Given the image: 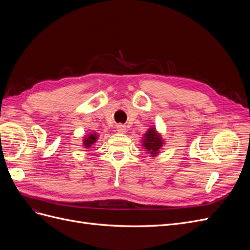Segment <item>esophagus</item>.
<instances>
[{
	"mask_svg": "<svg viewBox=\"0 0 250 250\" xmlns=\"http://www.w3.org/2000/svg\"><path fill=\"white\" fill-rule=\"evenodd\" d=\"M117 131L120 133H125L127 131L126 129V126L123 124H118L117 125Z\"/></svg>",
	"mask_w": 250,
	"mask_h": 250,
	"instance_id": "esophagus-1",
	"label": "esophagus"
}]
</instances>
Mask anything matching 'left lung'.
I'll use <instances>...</instances> for the list:
<instances>
[{
  "instance_id": "obj_1",
  "label": "left lung",
  "mask_w": 250,
  "mask_h": 250,
  "mask_svg": "<svg viewBox=\"0 0 250 250\" xmlns=\"http://www.w3.org/2000/svg\"><path fill=\"white\" fill-rule=\"evenodd\" d=\"M143 146L152 156L158 153V150L163 147V141L160 134H157L154 128L150 129L145 133V140L143 141Z\"/></svg>"
}]
</instances>
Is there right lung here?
<instances>
[{
  "label": "right lung",
  "mask_w": 250,
  "mask_h": 250,
  "mask_svg": "<svg viewBox=\"0 0 250 250\" xmlns=\"http://www.w3.org/2000/svg\"><path fill=\"white\" fill-rule=\"evenodd\" d=\"M98 135L96 133L94 134H89L87 138L83 140V145H84L85 148H89L92 145H94V143L97 141Z\"/></svg>",
  "instance_id": "1"
}]
</instances>
